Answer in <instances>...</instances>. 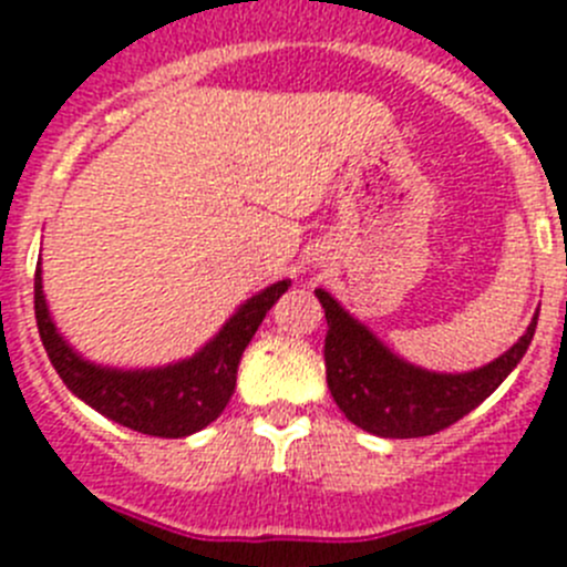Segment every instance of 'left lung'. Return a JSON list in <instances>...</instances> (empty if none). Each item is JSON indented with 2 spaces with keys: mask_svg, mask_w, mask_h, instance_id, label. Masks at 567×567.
<instances>
[{
  "mask_svg": "<svg viewBox=\"0 0 567 567\" xmlns=\"http://www.w3.org/2000/svg\"><path fill=\"white\" fill-rule=\"evenodd\" d=\"M327 312V383L340 412L363 432L389 440L429 437L497 392L528 352L537 318L497 360L471 372H429L394 354L372 329L346 312L327 289H315Z\"/></svg>",
  "mask_w": 567,
  "mask_h": 567,
  "instance_id": "obj_1",
  "label": "left lung"
}]
</instances>
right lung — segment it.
I'll return each instance as SVG.
<instances>
[{
  "instance_id": "add662e5",
  "label": "right lung",
  "mask_w": 567,
  "mask_h": 567,
  "mask_svg": "<svg viewBox=\"0 0 567 567\" xmlns=\"http://www.w3.org/2000/svg\"><path fill=\"white\" fill-rule=\"evenodd\" d=\"M289 287L292 280H278L260 289L235 309L233 318L193 358L155 369H113L82 358L50 318L42 289V260L33 278V303L44 352L79 400L133 432L150 437H189L207 429L227 409L240 354L258 332L260 320Z\"/></svg>"
}]
</instances>
